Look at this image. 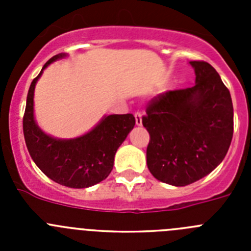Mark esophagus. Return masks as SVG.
Instances as JSON below:
<instances>
[{
    "mask_svg": "<svg viewBox=\"0 0 251 251\" xmlns=\"http://www.w3.org/2000/svg\"><path fill=\"white\" fill-rule=\"evenodd\" d=\"M134 117H136V124H137V126H142V113L141 112H136Z\"/></svg>",
    "mask_w": 251,
    "mask_h": 251,
    "instance_id": "34e87169",
    "label": "esophagus"
}]
</instances>
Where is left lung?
Wrapping results in <instances>:
<instances>
[{
  "instance_id": "1",
  "label": "left lung",
  "mask_w": 251,
  "mask_h": 251,
  "mask_svg": "<svg viewBox=\"0 0 251 251\" xmlns=\"http://www.w3.org/2000/svg\"><path fill=\"white\" fill-rule=\"evenodd\" d=\"M192 88L170 90L148 103L142 123L150 133L147 166L158 181L194 183L225 158L234 133L229 89L206 61H190Z\"/></svg>"
}]
</instances>
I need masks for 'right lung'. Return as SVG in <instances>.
I'll list each match as a JSON object with an SVG mask.
<instances>
[{"mask_svg": "<svg viewBox=\"0 0 251 251\" xmlns=\"http://www.w3.org/2000/svg\"><path fill=\"white\" fill-rule=\"evenodd\" d=\"M65 56L55 55L30 85L24 114V136L31 158L37 167L56 183L72 188L97 185L109 176L119 146L133 129V114L106 115L90 132L74 139L50 137L37 127L34 118V92L44 69Z\"/></svg>", "mask_w": 251, "mask_h": 251, "instance_id": "add662e5", "label": "right lung"}]
</instances>
